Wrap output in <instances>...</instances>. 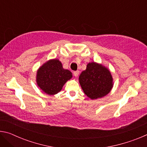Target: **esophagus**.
I'll return each mask as SVG.
<instances>
[{"instance_id":"obj_1","label":"esophagus","mask_w":147,"mask_h":147,"mask_svg":"<svg viewBox=\"0 0 147 147\" xmlns=\"http://www.w3.org/2000/svg\"><path fill=\"white\" fill-rule=\"evenodd\" d=\"M73 74H74V76L75 77H77L78 76V74H79V71H74V73H73Z\"/></svg>"}]
</instances>
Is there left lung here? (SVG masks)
Masks as SVG:
<instances>
[{
	"mask_svg": "<svg viewBox=\"0 0 147 147\" xmlns=\"http://www.w3.org/2000/svg\"><path fill=\"white\" fill-rule=\"evenodd\" d=\"M78 79L84 93L91 100L106 96L113 87V79L109 69L94 61L88 63Z\"/></svg>",
	"mask_w": 147,
	"mask_h": 147,
	"instance_id": "left-lung-1",
	"label": "left lung"
}]
</instances>
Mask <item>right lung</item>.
<instances>
[{"label":"right lung","instance_id":"obj_1","mask_svg":"<svg viewBox=\"0 0 147 147\" xmlns=\"http://www.w3.org/2000/svg\"><path fill=\"white\" fill-rule=\"evenodd\" d=\"M73 78V74L63 67L58 59H51L42 65L36 72V81L45 93L54 95L60 91L64 84Z\"/></svg>","mask_w":147,"mask_h":147}]
</instances>
